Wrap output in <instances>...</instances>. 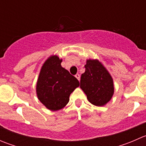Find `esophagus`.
I'll use <instances>...</instances> for the list:
<instances>
[{
	"mask_svg": "<svg viewBox=\"0 0 146 146\" xmlns=\"http://www.w3.org/2000/svg\"><path fill=\"white\" fill-rule=\"evenodd\" d=\"M76 76V78L78 79V80H80V75L78 74V73H77V74H76V76Z\"/></svg>",
	"mask_w": 146,
	"mask_h": 146,
	"instance_id": "obj_1",
	"label": "esophagus"
}]
</instances>
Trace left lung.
Masks as SVG:
<instances>
[{
	"mask_svg": "<svg viewBox=\"0 0 146 146\" xmlns=\"http://www.w3.org/2000/svg\"><path fill=\"white\" fill-rule=\"evenodd\" d=\"M85 68L80 78V88L90 102L96 106L104 105L114 94L111 76L98 60H88Z\"/></svg>",
	"mask_w": 146,
	"mask_h": 146,
	"instance_id": "obj_1",
	"label": "left lung"
}]
</instances>
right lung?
<instances>
[{
  "instance_id": "right-lung-1",
  "label": "right lung",
  "mask_w": 146,
  "mask_h": 146,
  "mask_svg": "<svg viewBox=\"0 0 146 146\" xmlns=\"http://www.w3.org/2000/svg\"><path fill=\"white\" fill-rule=\"evenodd\" d=\"M57 56L48 58L42 66L36 84L39 101L51 111L64 108L70 95L80 85L78 79L61 66Z\"/></svg>"
}]
</instances>
